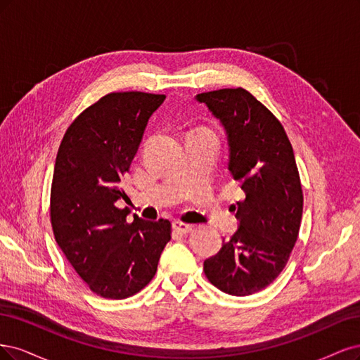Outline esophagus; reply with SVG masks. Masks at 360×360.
<instances>
[{"label":"esophagus","instance_id":"1","mask_svg":"<svg viewBox=\"0 0 360 360\" xmlns=\"http://www.w3.org/2000/svg\"><path fill=\"white\" fill-rule=\"evenodd\" d=\"M193 229H194L193 224H187L182 221H173V230L178 231V233H190Z\"/></svg>","mask_w":360,"mask_h":360}]
</instances>
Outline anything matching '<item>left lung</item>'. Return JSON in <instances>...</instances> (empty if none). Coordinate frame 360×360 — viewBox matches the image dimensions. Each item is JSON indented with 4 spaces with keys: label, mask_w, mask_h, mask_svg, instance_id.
<instances>
[{
    "label": "left lung",
    "mask_w": 360,
    "mask_h": 360,
    "mask_svg": "<svg viewBox=\"0 0 360 360\" xmlns=\"http://www.w3.org/2000/svg\"><path fill=\"white\" fill-rule=\"evenodd\" d=\"M195 100L221 121L229 170L245 193L235 206L238 230L203 271L221 292L248 296L281 274L299 235L304 194L293 148L281 122L247 89L202 92Z\"/></svg>",
    "instance_id": "1"
}]
</instances>
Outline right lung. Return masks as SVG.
Wrapping results in <instances>:
<instances>
[{
	"instance_id": "add662e5",
	"label": "right lung",
	"mask_w": 360,
	"mask_h": 360,
	"mask_svg": "<svg viewBox=\"0 0 360 360\" xmlns=\"http://www.w3.org/2000/svg\"><path fill=\"white\" fill-rule=\"evenodd\" d=\"M163 94L110 92L68 127L58 149L51 188L55 240L91 292L106 299L136 295L153 280L170 240L169 219L145 221L117 202Z\"/></svg>"
}]
</instances>
